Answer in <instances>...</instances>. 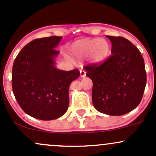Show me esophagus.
I'll list each match as a JSON object with an SVG mask.
<instances>
[{
  "label": "esophagus",
  "instance_id": "34e87169",
  "mask_svg": "<svg viewBox=\"0 0 156 156\" xmlns=\"http://www.w3.org/2000/svg\"><path fill=\"white\" fill-rule=\"evenodd\" d=\"M80 76L81 77H85L86 76V72H85L84 70H80Z\"/></svg>",
  "mask_w": 156,
  "mask_h": 156
}]
</instances>
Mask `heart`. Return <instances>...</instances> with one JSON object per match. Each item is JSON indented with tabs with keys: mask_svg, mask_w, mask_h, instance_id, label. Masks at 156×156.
I'll return each mask as SVG.
<instances>
[{
	"mask_svg": "<svg viewBox=\"0 0 156 156\" xmlns=\"http://www.w3.org/2000/svg\"><path fill=\"white\" fill-rule=\"evenodd\" d=\"M71 53L74 58H89L92 62L101 63L109 56L111 46L103 38L81 39L74 41L71 46Z\"/></svg>",
	"mask_w": 156,
	"mask_h": 156,
	"instance_id": "obj_1",
	"label": "heart"
}]
</instances>
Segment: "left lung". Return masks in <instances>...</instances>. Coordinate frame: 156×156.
Masks as SVG:
<instances>
[{
  "instance_id": "left-lung-1",
  "label": "left lung",
  "mask_w": 156,
  "mask_h": 156,
  "mask_svg": "<svg viewBox=\"0 0 156 156\" xmlns=\"http://www.w3.org/2000/svg\"><path fill=\"white\" fill-rule=\"evenodd\" d=\"M112 55L102 64L84 67L93 83L92 103L98 112L112 116L135 109L141 101L147 83L140 52L126 38L106 36Z\"/></svg>"
}]
</instances>
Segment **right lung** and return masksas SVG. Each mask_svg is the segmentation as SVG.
I'll list each match as a JSON object with an SVG mask.
<instances>
[{"instance_id":"add662e5","label":"right lung","mask_w":156,"mask_h":156,"mask_svg":"<svg viewBox=\"0 0 156 156\" xmlns=\"http://www.w3.org/2000/svg\"><path fill=\"white\" fill-rule=\"evenodd\" d=\"M61 36L36 38L26 44L15 59L12 91L23 111L33 118L51 120L62 116L69 105L70 85L80 76L77 69L56 68V50Z\"/></svg>"}]
</instances>
